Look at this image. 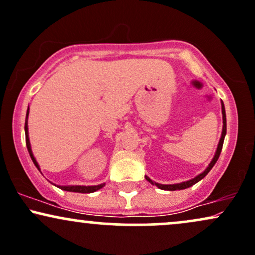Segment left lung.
<instances>
[{
  "mask_svg": "<svg viewBox=\"0 0 255 255\" xmlns=\"http://www.w3.org/2000/svg\"><path fill=\"white\" fill-rule=\"evenodd\" d=\"M221 108H222V120H223V126H222V133H221V137H220V141H219V145H217V148H216V152H215V155H214V158L211 159L210 164L208 165L207 168L203 171L202 173H199L196 176L195 178H192V179L190 180H186V182H182V183H177V184H159V183H155L153 182L151 178H148L146 176V179L148 180L149 183L153 184V185L158 186L159 189L161 190H167V191H176V190H184V189H188L190 186L195 185L196 183H198L199 180H202L203 178L207 176L208 173H209V171L211 168L214 167V165L216 164L217 159H219L220 154H221V151H222V146H223V141H225V136H226V133H227V120H226V109H225V104L223 102H221Z\"/></svg>",
  "mask_w": 255,
  "mask_h": 255,
  "instance_id": "left-lung-1",
  "label": "left lung"
}]
</instances>
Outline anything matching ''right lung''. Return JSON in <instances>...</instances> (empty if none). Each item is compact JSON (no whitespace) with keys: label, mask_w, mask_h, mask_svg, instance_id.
<instances>
[{"label":"right lung","mask_w":255,"mask_h":255,"mask_svg":"<svg viewBox=\"0 0 255 255\" xmlns=\"http://www.w3.org/2000/svg\"><path fill=\"white\" fill-rule=\"evenodd\" d=\"M28 114H29V107L27 109V114H26V122H24V134H26V145H27V149H28V153L32 158L33 162L36 166V168L40 171V166L36 161V159L34 158L32 152V147H30V141H29V136H28ZM106 184H98V185H90V186H84V185H58V188H60L64 191H70V192H81V194H91V192L97 191V190L102 189Z\"/></svg>","instance_id":"add662e5"}]
</instances>
